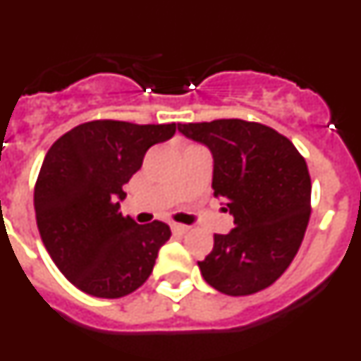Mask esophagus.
<instances>
[{"label":"esophagus","mask_w":361,"mask_h":361,"mask_svg":"<svg viewBox=\"0 0 361 361\" xmlns=\"http://www.w3.org/2000/svg\"><path fill=\"white\" fill-rule=\"evenodd\" d=\"M171 229H173V233H180V235H183V233H186L188 229H190V226L177 224V222H173V224H171Z\"/></svg>","instance_id":"1"}]
</instances>
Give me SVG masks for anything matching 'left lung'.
I'll use <instances>...</instances> for the list:
<instances>
[{"label":"left lung","mask_w":361,"mask_h":361,"mask_svg":"<svg viewBox=\"0 0 361 361\" xmlns=\"http://www.w3.org/2000/svg\"><path fill=\"white\" fill-rule=\"evenodd\" d=\"M213 155V195L226 202L235 228L215 235L199 262L216 291L245 296L269 288L293 262L311 215V177L288 137L242 119L178 124Z\"/></svg>","instance_id":"obj_1"}]
</instances>
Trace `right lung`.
Listing matches in <instances>:
<instances>
[{"mask_svg":"<svg viewBox=\"0 0 361 361\" xmlns=\"http://www.w3.org/2000/svg\"><path fill=\"white\" fill-rule=\"evenodd\" d=\"M177 124L90 121L47 152L34 188L41 240L63 275L82 293L121 298L152 275L170 226L137 224L119 212L123 186L145 153L171 139Z\"/></svg>","mask_w":361,"mask_h":361,"instance_id":"1","label":"right lung"}]
</instances>
